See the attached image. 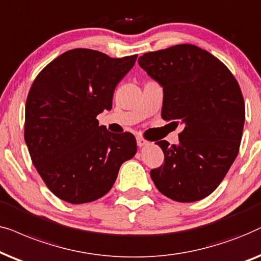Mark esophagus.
Returning a JSON list of instances; mask_svg holds the SVG:
<instances>
[{
    "mask_svg": "<svg viewBox=\"0 0 261 261\" xmlns=\"http://www.w3.org/2000/svg\"><path fill=\"white\" fill-rule=\"evenodd\" d=\"M148 142L144 140V138L142 137H137V145L138 147H144V145H147Z\"/></svg>",
    "mask_w": 261,
    "mask_h": 261,
    "instance_id": "obj_1",
    "label": "esophagus"
}]
</instances>
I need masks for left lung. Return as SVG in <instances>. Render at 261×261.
I'll return each instance as SVG.
<instances>
[{
	"mask_svg": "<svg viewBox=\"0 0 261 261\" xmlns=\"http://www.w3.org/2000/svg\"><path fill=\"white\" fill-rule=\"evenodd\" d=\"M138 64L163 88L161 117L182 124L179 143L159 141L165 154L150 176L166 197L180 203L214 192L238 156L245 101L230 70L191 44L148 52Z\"/></svg>",
	"mask_w": 261,
	"mask_h": 261,
	"instance_id": "left-lung-1",
	"label": "left lung"
}]
</instances>
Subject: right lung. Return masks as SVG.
Masks as SVG:
<instances>
[{
	"label": "right lung",
	"instance_id": "obj_1",
	"mask_svg": "<svg viewBox=\"0 0 261 261\" xmlns=\"http://www.w3.org/2000/svg\"><path fill=\"white\" fill-rule=\"evenodd\" d=\"M137 55L111 58L89 48L69 50L48 63L32 83L25 109V142L48 190L71 204L109 192L120 166L137 151L136 138L99 126L112 109L114 88Z\"/></svg>",
	"mask_w": 261,
	"mask_h": 261
}]
</instances>
